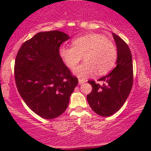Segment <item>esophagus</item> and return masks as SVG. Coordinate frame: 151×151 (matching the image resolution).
I'll list each match as a JSON object with an SVG mask.
<instances>
[{"mask_svg": "<svg viewBox=\"0 0 151 151\" xmlns=\"http://www.w3.org/2000/svg\"><path fill=\"white\" fill-rule=\"evenodd\" d=\"M78 80H79V84H80V85H81V84H83V83H85V79H83V78H79V79H78Z\"/></svg>", "mask_w": 151, "mask_h": 151, "instance_id": "obj_1", "label": "esophagus"}]
</instances>
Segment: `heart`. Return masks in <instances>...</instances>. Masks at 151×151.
Here are the masks:
<instances>
[{
    "instance_id": "heart-1",
    "label": "heart",
    "mask_w": 151,
    "mask_h": 151,
    "mask_svg": "<svg viewBox=\"0 0 151 151\" xmlns=\"http://www.w3.org/2000/svg\"><path fill=\"white\" fill-rule=\"evenodd\" d=\"M73 47L62 46L59 54L66 66L74 69L82 59L85 61L74 70L79 77H88L96 71L99 75L107 73L115 65L118 57L115 45L104 36L91 33L76 38Z\"/></svg>"
}]
</instances>
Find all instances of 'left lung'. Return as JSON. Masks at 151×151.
<instances>
[{
  "mask_svg": "<svg viewBox=\"0 0 151 151\" xmlns=\"http://www.w3.org/2000/svg\"><path fill=\"white\" fill-rule=\"evenodd\" d=\"M118 50L117 66L110 74L98 81L89 80L92 91L87 95L91 109L101 116L108 117L118 112L129 96L133 85V63L130 49L118 35L112 33Z\"/></svg>",
  "mask_w": 151,
  "mask_h": 151,
  "instance_id": "obj_1",
  "label": "left lung"
}]
</instances>
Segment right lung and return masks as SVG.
I'll use <instances>...</instances> for the list:
<instances>
[{"instance_id": "right-lung-1", "label": "right lung", "mask_w": 151, "mask_h": 151, "mask_svg": "<svg viewBox=\"0 0 151 151\" xmlns=\"http://www.w3.org/2000/svg\"><path fill=\"white\" fill-rule=\"evenodd\" d=\"M68 39L59 30L40 32L22 44L15 58L18 92L28 107L45 119L65 112L78 84L59 54L60 45Z\"/></svg>"}]
</instances>
